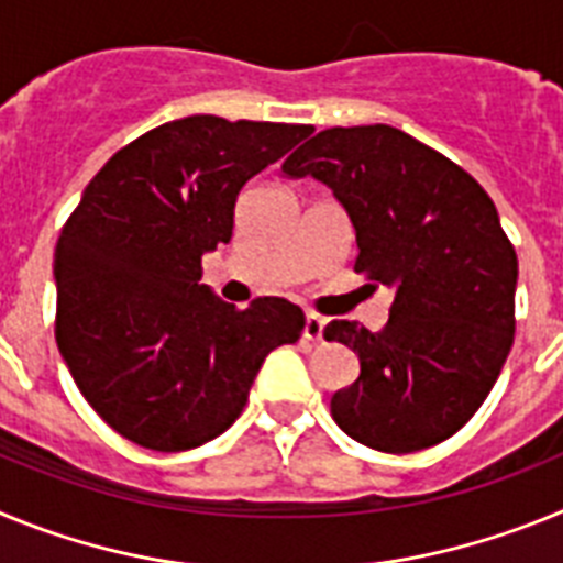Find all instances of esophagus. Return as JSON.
<instances>
[{
    "label": "esophagus",
    "mask_w": 563,
    "mask_h": 563,
    "mask_svg": "<svg viewBox=\"0 0 563 563\" xmlns=\"http://www.w3.org/2000/svg\"><path fill=\"white\" fill-rule=\"evenodd\" d=\"M324 318L316 316V312H307L305 318V338L307 341H321L324 338Z\"/></svg>",
    "instance_id": "esophagus-1"
}]
</instances>
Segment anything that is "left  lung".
I'll list each match as a JSON object with an SVG mask.
<instances>
[{
	"label": "left lung",
	"instance_id": "left-lung-1",
	"mask_svg": "<svg viewBox=\"0 0 563 563\" xmlns=\"http://www.w3.org/2000/svg\"><path fill=\"white\" fill-rule=\"evenodd\" d=\"M327 183L355 225V273L391 287L380 332L332 321L361 357L330 400L341 431L386 454L449 440L494 389L516 332L519 258L494 200L462 166L386 123L332 126L282 166Z\"/></svg>",
	"mask_w": 563,
	"mask_h": 563
}]
</instances>
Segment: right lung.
<instances>
[{
  "label": "right lung",
  "instance_id": "add662e5",
  "mask_svg": "<svg viewBox=\"0 0 563 563\" xmlns=\"http://www.w3.org/2000/svg\"><path fill=\"white\" fill-rule=\"evenodd\" d=\"M312 126L191 114L114 152L56 245V343L107 426L152 451H188L242 415L258 366L296 343L285 298L236 310L202 278L231 242L236 197Z\"/></svg>",
  "mask_w": 563,
  "mask_h": 563
}]
</instances>
